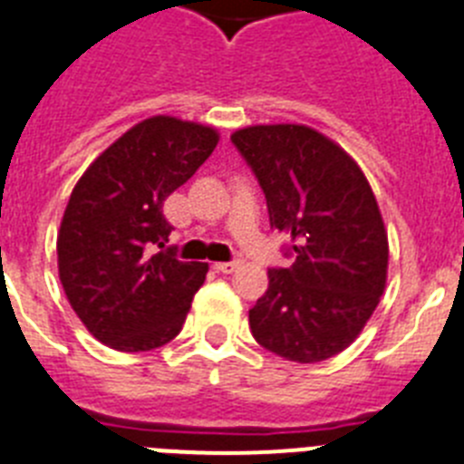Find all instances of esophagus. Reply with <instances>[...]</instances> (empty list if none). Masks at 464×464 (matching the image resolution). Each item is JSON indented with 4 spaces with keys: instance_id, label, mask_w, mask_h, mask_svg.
<instances>
[{
    "instance_id": "esophagus-1",
    "label": "esophagus",
    "mask_w": 464,
    "mask_h": 464,
    "mask_svg": "<svg viewBox=\"0 0 464 464\" xmlns=\"http://www.w3.org/2000/svg\"><path fill=\"white\" fill-rule=\"evenodd\" d=\"M238 266H240L238 259H231V262L214 264V268H217V271H221V274H233V271H236V268H238Z\"/></svg>"
}]
</instances>
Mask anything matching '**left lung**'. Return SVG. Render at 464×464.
<instances>
[{
    "label": "left lung",
    "mask_w": 464,
    "mask_h": 464,
    "mask_svg": "<svg viewBox=\"0 0 464 464\" xmlns=\"http://www.w3.org/2000/svg\"><path fill=\"white\" fill-rule=\"evenodd\" d=\"M231 141L262 186L271 228L290 238L292 264L268 268L250 309L252 337L295 363L344 352L387 283V231L368 179L304 124H256Z\"/></svg>",
    "instance_id": "8db88e82"
}]
</instances>
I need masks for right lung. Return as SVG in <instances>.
<instances>
[{"label":"right lung","instance_id":"obj_1","mask_svg":"<svg viewBox=\"0 0 464 464\" xmlns=\"http://www.w3.org/2000/svg\"><path fill=\"white\" fill-rule=\"evenodd\" d=\"M212 127L155 115L82 174L58 231V276L80 321L118 352H150L184 328L208 264L179 262L162 205L212 155ZM160 246V251L154 247Z\"/></svg>","mask_w":464,"mask_h":464}]
</instances>
